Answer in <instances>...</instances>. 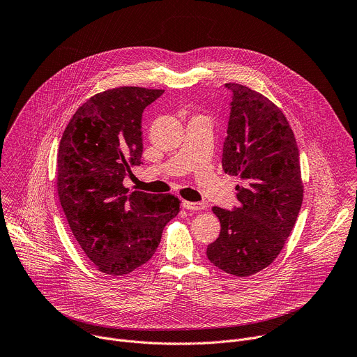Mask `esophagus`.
Returning <instances> with one entry per match:
<instances>
[{
    "label": "esophagus",
    "instance_id": "obj_1",
    "mask_svg": "<svg viewBox=\"0 0 357 357\" xmlns=\"http://www.w3.org/2000/svg\"><path fill=\"white\" fill-rule=\"evenodd\" d=\"M182 206H183L186 211H202V209L206 208L205 203H200V202H189V200H183V202H182Z\"/></svg>",
    "mask_w": 357,
    "mask_h": 357
}]
</instances>
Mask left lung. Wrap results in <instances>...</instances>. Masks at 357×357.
Listing matches in <instances>:
<instances>
[{"label": "left lung", "mask_w": 357, "mask_h": 357, "mask_svg": "<svg viewBox=\"0 0 357 357\" xmlns=\"http://www.w3.org/2000/svg\"><path fill=\"white\" fill-rule=\"evenodd\" d=\"M233 100L223 171L238 176V206L212 211L219 237L208 245L212 264L227 274L248 277L268 267L295 226L303 197L299 151L284 113L261 93L226 83Z\"/></svg>", "instance_id": "left-lung-1"}]
</instances>
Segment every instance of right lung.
Instances as JSON below:
<instances>
[{
    "mask_svg": "<svg viewBox=\"0 0 357 357\" xmlns=\"http://www.w3.org/2000/svg\"><path fill=\"white\" fill-rule=\"evenodd\" d=\"M164 90L123 86L90 97L70 119L58 151L56 188L70 230L101 273L126 275L145 264L181 200L130 192L123 181L141 164L144 109Z\"/></svg>",
    "mask_w": 357,
    "mask_h": 357,
    "instance_id": "obj_1",
    "label": "right lung"
}]
</instances>
